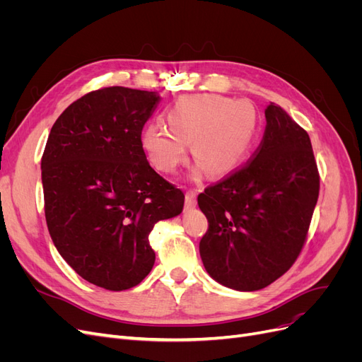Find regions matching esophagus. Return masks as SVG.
<instances>
[{"mask_svg": "<svg viewBox=\"0 0 362 362\" xmlns=\"http://www.w3.org/2000/svg\"><path fill=\"white\" fill-rule=\"evenodd\" d=\"M185 206L187 208L196 206V193L193 190H189L185 193Z\"/></svg>", "mask_w": 362, "mask_h": 362, "instance_id": "esophagus-1", "label": "esophagus"}]
</instances>
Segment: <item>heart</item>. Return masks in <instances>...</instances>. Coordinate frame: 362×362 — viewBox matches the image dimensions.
<instances>
[{"mask_svg":"<svg viewBox=\"0 0 362 362\" xmlns=\"http://www.w3.org/2000/svg\"><path fill=\"white\" fill-rule=\"evenodd\" d=\"M166 120L168 127L152 122L141 133V146L152 166L173 173L192 144L193 158L214 177L231 173L243 163L258 127L250 103L211 93L181 98L169 108Z\"/></svg>","mask_w":362,"mask_h":362,"instance_id":"obj_1","label":"heart"}]
</instances>
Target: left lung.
<instances>
[{"label": "left lung", "mask_w": 362, "mask_h": 362, "mask_svg": "<svg viewBox=\"0 0 362 362\" xmlns=\"http://www.w3.org/2000/svg\"><path fill=\"white\" fill-rule=\"evenodd\" d=\"M264 115L252 158L198 196L208 218L199 243L204 267L240 291L264 288L294 264L320 190L308 133L276 104Z\"/></svg>", "instance_id": "1"}]
</instances>
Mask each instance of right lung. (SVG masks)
Listing matches in <instances>:
<instances>
[{"instance_id":"1","label":"right lung","mask_w":362,"mask_h":362,"mask_svg":"<svg viewBox=\"0 0 362 362\" xmlns=\"http://www.w3.org/2000/svg\"><path fill=\"white\" fill-rule=\"evenodd\" d=\"M158 103L156 92L122 86L86 93L54 122L42 156L54 246L83 279L110 291L145 279L156 261L149 233L184 206L141 146Z\"/></svg>"}]
</instances>
